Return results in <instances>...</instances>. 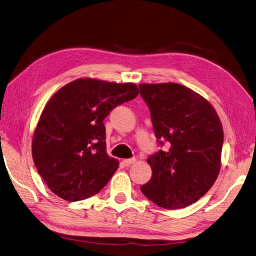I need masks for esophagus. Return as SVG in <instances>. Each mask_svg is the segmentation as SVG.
<instances>
[{"label": "esophagus", "instance_id": "1", "mask_svg": "<svg viewBox=\"0 0 256 256\" xmlns=\"http://www.w3.org/2000/svg\"><path fill=\"white\" fill-rule=\"evenodd\" d=\"M136 160L134 158H127V160H124L122 163H124V166H130L132 164L136 163Z\"/></svg>", "mask_w": 256, "mask_h": 256}]
</instances>
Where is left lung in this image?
<instances>
[{
    "label": "left lung",
    "mask_w": 256,
    "mask_h": 256,
    "mask_svg": "<svg viewBox=\"0 0 256 256\" xmlns=\"http://www.w3.org/2000/svg\"><path fill=\"white\" fill-rule=\"evenodd\" d=\"M155 136L168 148L151 155V180L140 186L148 200L166 210L196 202L220 170L224 132L212 104L179 84H141Z\"/></svg>",
    "instance_id": "obj_1"
}]
</instances>
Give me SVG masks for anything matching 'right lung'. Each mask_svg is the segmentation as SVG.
<instances>
[{"instance_id":"obj_1","label":"right lung","mask_w":256,"mask_h":256,"mask_svg":"<svg viewBox=\"0 0 256 256\" xmlns=\"http://www.w3.org/2000/svg\"><path fill=\"white\" fill-rule=\"evenodd\" d=\"M139 94L134 84L80 78L48 100L32 138V158L53 193L66 201L101 191L120 163L110 158L103 120Z\"/></svg>"}]
</instances>
